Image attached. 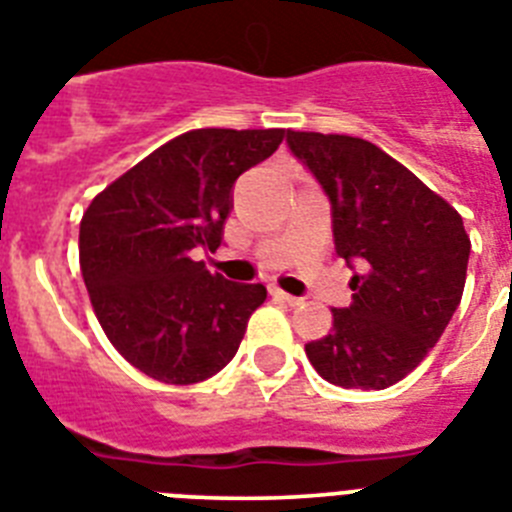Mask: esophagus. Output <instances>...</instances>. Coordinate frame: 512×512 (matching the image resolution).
<instances>
[{"label": "esophagus", "instance_id": "obj_1", "mask_svg": "<svg viewBox=\"0 0 512 512\" xmlns=\"http://www.w3.org/2000/svg\"><path fill=\"white\" fill-rule=\"evenodd\" d=\"M272 298L279 300V303H285V305H300V303H303V298H295V295H287V292L277 290V287H274V290H272Z\"/></svg>", "mask_w": 512, "mask_h": 512}]
</instances>
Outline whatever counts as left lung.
I'll return each mask as SVG.
<instances>
[{
    "mask_svg": "<svg viewBox=\"0 0 512 512\" xmlns=\"http://www.w3.org/2000/svg\"><path fill=\"white\" fill-rule=\"evenodd\" d=\"M287 142L329 194L336 253L360 266L349 308H331V331L305 355L323 381L381 391L425 360L461 303L464 220L368 139L287 131Z\"/></svg>",
    "mask_w": 512,
    "mask_h": 512,
    "instance_id": "left-lung-1",
    "label": "left lung"
}]
</instances>
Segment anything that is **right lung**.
<instances>
[{
    "label": "right lung",
    "mask_w": 512,
    "mask_h": 512,
    "mask_svg": "<svg viewBox=\"0 0 512 512\" xmlns=\"http://www.w3.org/2000/svg\"><path fill=\"white\" fill-rule=\"evenodd\" d=\"M285 129H194L95 196L80 222V269L108 342L170 386L220 373L238 352L264 285H238L196 261L217 251L233 183Z\"/></svg>",
    "instance_id": "right-lung-1"
}]
</instances>
